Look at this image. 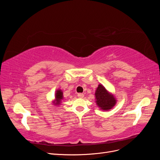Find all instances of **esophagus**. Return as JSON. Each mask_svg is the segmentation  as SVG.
<instances>
[{"label": "esophagus", "instance_id": "34e87169", "mask_svg": "<svg viewBox=\"0 0 160 160\" xmlns=\"http://www.w3.org/2000/svg\"><path fill=\"white\" fill-rule=\"evenodd\" d=\"M77 96H78V98H83L84 97V95L83 93H78L77 94Z\"/></svg>", "mask_w": 160, "mask_h": 160}]
</instances>
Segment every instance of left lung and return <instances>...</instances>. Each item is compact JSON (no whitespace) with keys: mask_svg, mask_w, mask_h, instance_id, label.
<instances>
[{"mask_svg":"<svg viewBox=\"0 0 160 160\" xmlns=\"http://www.w3.org/2000/svg\"><path fill=\"white\" fill-rule=\"evenodd\" d=\"M95 102L101 109L108 111L112 109L116 104V99L113 94L105 88L101 84L98 85L95 91Z\"/></svg>","mask_w":160,"mask_h":160,"instance_id":"left-lung-1","label":"left lung"}]
</instances>
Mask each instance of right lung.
<instances>
[{
    "instance_id": "right-lung-1",
    "label": "right lung",
    "mask_w": 160,
    "mask_h": 160,
    "mask_svg": "<svg viewBox=\"0 0 160 160\" xmlns=\"http://www.w3.org/2000/svg\"><path fill=\"white\" fill-rule=\"evenodd\" d=\"M55 97V99L53 103H55V105H59L61 100L63 99V93H62V91L61 89L57 90Z\"/></svg>"
}]
</instances>
